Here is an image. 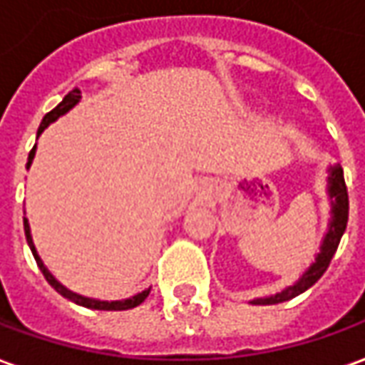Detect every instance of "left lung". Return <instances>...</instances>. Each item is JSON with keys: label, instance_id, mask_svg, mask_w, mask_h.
Listing matches in <instances>:
<instances>
[{"label": "left lung", "instance_id": "left-lung-1", "mask_svg": "<svg viewBox=\"0 0 365 365\" xmlns=\"http://www.w3.org/2000/svg\"><path fill=\"white\" fill-rule=\"evenodd\" d=\"M325 192H327V200H329V220H327V230L321 238L319 252H315L311 264L289 287H284L274 295L258 297V299H252L248 303H252V305H277V303L291 301L293 297L301 295L307 289H311L323 277V272L327 270L333 255H335V250L339 246L341 236L346 232L347 214H349L347 187L346 182H344V170H341L339 163H333V165L327 168V187H325Z\"/></svg>", "mask_w": 365, "mask_h": 365}]
</instances>
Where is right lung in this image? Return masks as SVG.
I'll return each instance as SVG.
<instances>
[{
    "label": "right lung",
    "instance_id": "add662e5",
    "mask_svg": "<svg viewBox=\"0 0 365 365\" xmlns=\"http://www.w3.org/2000/svg\"><path fill=\"white\" fill-rule=\"evenodd\" d=\"M81 91L78 88H74V91H70L68 95L62 98V103L58 105L56 108H52L48 115H46L42 123H40V129H38V137L44 133V129L48 125H52L54 120H58L62 115H66L68 110L76 107L78 103H81ZM36 147L38 145H34V149L30 151V155H28V163H26V170H30L32 168V161L36 158ZM24 230H26V240H28V246H30V250H32L34 258H36V262H38V267L42 270V274L46 277V281L52 284L54 289H56L58 293L62 297H66L68 301L72 303H76V305H81V307H88V309H98V311H125V309H133L137 307V305H141L145 299L149 297L151 293V287H147L143 291H139V293H135V295L127 297V299H117V301H103V299H93V297H84L78 295V293H74V291H70L68 287H64V284L58 281L56 277L48 270V267L44 264V260L40 258L38 255V250H36V245H34V238H32V228H30V222L28 218H24Z\"/></svg>",
    "mask_w": 365,
    "mask_h": 365
}]
</instances>
